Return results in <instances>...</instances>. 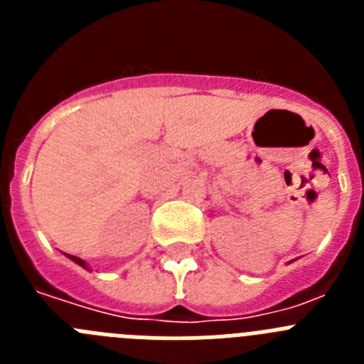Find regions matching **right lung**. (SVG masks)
Wrapping results in <instances>:
<instances>
[{"label":"right lung","mask_w":364,"mask_h":364,"mask_svg":"<svg viewBox=\"0 0 364 364\" xmlns=\"http://www.w3.org/2000/svg\"><path fill=\"white\" fill-rule=\"evenodd\" d=\"M70 257V259H73L74 260V262H78V264L80 266H83V268H87V266H85V262H83V260L82 259H78V257H74V255H69Z\"/></svg>","instance_id":"1"}]
</instances>
